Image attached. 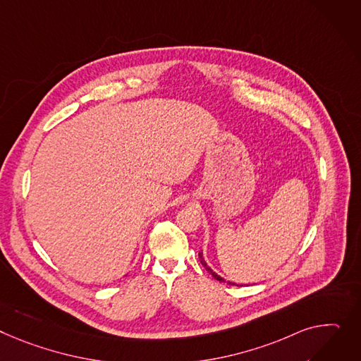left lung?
I'll list each match as a JSON object with an SVG mask.
<instances>
[{"instance_id":"obj_1","label":"left lung","mask_w":361,"mask_h":361,"mask_svg":"<svg viewBox=\"0 0 361 361\" xmlns=\"http://www.w3.org/2000/svg\"><path fill=\"white\" fill-rule=\"evenodd\" d=\"M199 258H200L202 266H203V267H204V269H206V270H207V271H209V273H210V274H212V276H213L216 280H219V281H225L222 277H219L218 274H216V273H214V271H213V270H212V269L207 266V264H206V262H204V259H203V257H202V254H199ZM229 284H235V283H229ZM236 286H238V284H236Z\"/></svg>"}]
</instances>
